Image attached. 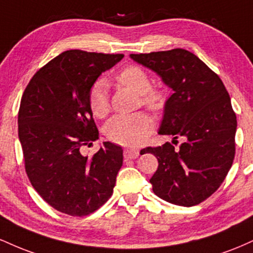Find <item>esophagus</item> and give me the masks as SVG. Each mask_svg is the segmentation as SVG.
Returning a JSON list of instances; mask_svg holds the SVG:
<instances>
[{"label":"esophagus","instance_id":"esophagus-1","mask_svg":"<svg viewBox=\"0 0 253 253\" xmlns=\"http://www.w3.org/2000/svg\"><path fill=\"white\" fill-rule=\"evenodd\" d=\"M125 158L127 159H135L139 156V150L136 149H126L124 151Z\"/></svg>","mask_w":253,"mask_h":253}]
</instances>
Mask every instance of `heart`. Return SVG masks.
Instances as JSON below:
<instances>
[{
  "label": "heart",
  "instance_id": "b5f03b06",
  "mask_svg": "<svg viewBox=\"0 0 253 253\" xmlns=\"http://www.w3.org/2000/svg\"><path fill=\"white\" fill-rule=\"evenodd\" d=\"M119 84L132 89L139 94L140 102L152 110H161L167 103L164 92L151 88V80L143 68L129 65L118 74ZM89 107L96 118L108 114L110 104L108 86L106 81L98 80L92 84L89 91ZM153 129V120L147 113L138 112L134 114H119L113 117L104 126V134L113 143L125 146H136L143 144Z\"/></svg>",
  "mask_w": 253,
  "mask_h": 253
}]
</instances>
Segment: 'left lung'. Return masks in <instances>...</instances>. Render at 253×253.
Returning <instances> with one entry per match:
<instances>
[{"mask_svg":"<svg viewBox=\"0 0 253 253\" xmlns=\"http://www.w3.org/2000/svg\"><path fill=\"white\" fill-rule=\"evenodd\" d=\"M155 71L173 94L164 107L159 134L182 138L143 151L158 159L152 190L164 201L191 207L219 189L236 155L237 117L222 81L191 52L183 48L129 54Z\"/></svg>","mask_w":253,"mask_h":253,"instance_id":"left-lung-1","label":"left lung"}]
</instances>
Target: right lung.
<instances>
[{
    "instance_id": "add662e5",
    "label": "right lung",
    "mask_w": 253,
    "mask_h": 253,
    "mask_svg": "<svg viewBox=\"0 0 253 253\" xmlns=\"http://www.w3.org/2000/svg\"><path fill=\"white\" fill-rule=\"evenodd\" d=\"M123 58L65 51L37 71L22 95L17 124L26 172L37 193L68 215H88L108 201L123 167V149L109 141L91 158L81 153L98 139L90 88Z\"/></svg>"
}]
</instances>
